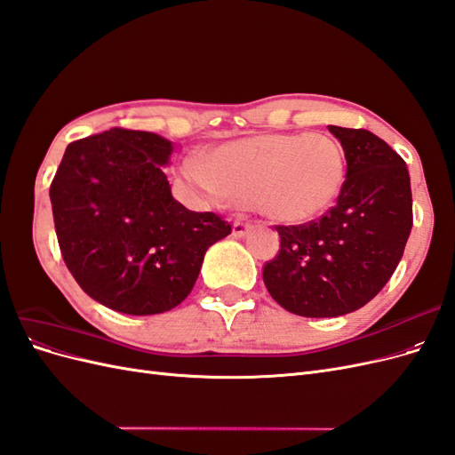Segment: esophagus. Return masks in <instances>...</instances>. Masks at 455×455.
<instances>
[{
    "label": "esophagus",
    "mask_w": 455,
    "mask_h": 455,
    "mask_svg": "<svg viewBox=\"0 0 455 455\" xmlns=\"http://www.w3.org/2000/svg\"><path fill=\"white\" fill-rule=\"evenodd\" d=\"M252 226L251 224H243V222H235L233 224V228H231V233H233V237L235 239H241V237H246L249 235V233H252Z\"/></svg>",
    "instance_id": "obj_1"
}]
</instances>
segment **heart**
<instances>
[{
  "label": "heart",
  "instance_id": "1",
  "mask_svg": "<svg viewBox=\"0 0 455 455\" xmlns=\"http://www.w3.org/2000/svg\"><path fill=\"white\" fill-rule=\"evenodd\" d=\"M346 174V151L323 132L246 136L182 161L184 180L197 194L252 206L288 226L307 224L332 209Z\"/></svg>",
  "mask_w": 455,
  "mask_h": 455
}]
</instances>
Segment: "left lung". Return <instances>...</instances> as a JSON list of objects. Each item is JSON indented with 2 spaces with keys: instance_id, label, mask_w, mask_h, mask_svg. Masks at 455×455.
Wrapping results in <instances>:
<instances>
[{
  "instance_id": "8db88e82",
  "label": "left lung",
  "mask_w": 455,
  "mask_h": 455,
  "mask_svg": "<svg viewBox=\"0 0 455 455\" xmlns=\"http://www.w3.org/2000/svg\"><path fill=\"white\" fill-rule=\"evenodd\" d=\"M328 131L346 151L341 196L316 222L279 226L281 252L264 267L271 298L311 319L366 306L391 279L411 231L403 157L370 131L336 125Z\"/></svg>"
}]
</instances>
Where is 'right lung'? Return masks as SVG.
<instances>
[{
	"label": "right lung",
	"instance_id": "right-lung-1",
	"mask_svg": "<svg viewBox=\"0 0 455 455\" xmlns=\"http://www.w3.org/2000/svg\"><path fill=\"white\" fill-rule=\"evenodd\" d=\"M172 149L156 132L109 129L68 146L51 184L66 266L114 311L157 315L182 304L209 246L231 231L172 197L163 172Z\"/></svg>",
	"mask_w": 455,
	"mask_h": 455
}]
</instances>
